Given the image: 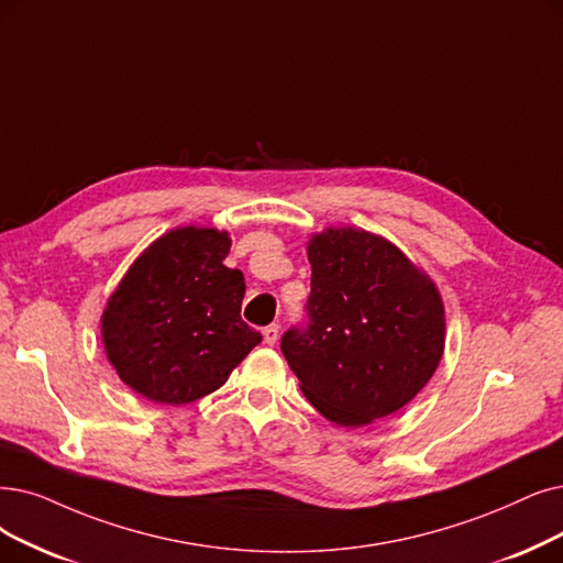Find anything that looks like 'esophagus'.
I'll use <instances>...</instances> for the list:
<instances>
[{
	"instance_id": "obj_1",
	"label": "esophagus",
	"mask_w": 563,
	"mask_h": 563,
	"mask_svg": "<svg viewBox=\"0 0 563 563\" xmlns=\"http://www.w3.org/2000/svg\"><path fill=\"white\" fill-rule=\"evenodd\" d=\"M263 340L267 346H275L279 340V325L277 323H269L263 328Z\"/></svg>"
}]
</instances>
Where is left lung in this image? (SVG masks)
Segmentation results:
<instances>
[{
  "label": "left lung",
  "instance_id": "left-lung-1",
  "mask_svg": "<svg viewBox=\"0 0 563 563\" xmlns=\"http://www.w3.org/2000/svg\"><path fill=\"white\" fill-rule=\"evenodd\" d=\"M305 328L282 336L300 390L323 418L363 427L399 411L437 372L445 313L434 282L393 242L328 229L307 244Z\"/></svg>",
  "mask_w": 563,
  "mask_h": 563
}]
</instances>
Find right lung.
I'll return each mask as SVG.
<instances>
[{
    "label": "right lung",
    "instance_id": "obj_1",
    "mask_svg": "<svg viewBox=\"0 0 563 563\" xmlns=\"http://www.w3.org/2000/svg\"><path fill=\"white\" fill-rule=\"evenodd\" d=\"M231 238L173 229L133 261L101 317L103 349L124 384L156 404H189L227 384L261 332L240 317L244 277L223 265Z\"/></svg>",
    "mask_w": 563,
    "mask_h": 563
}]
</instances>
